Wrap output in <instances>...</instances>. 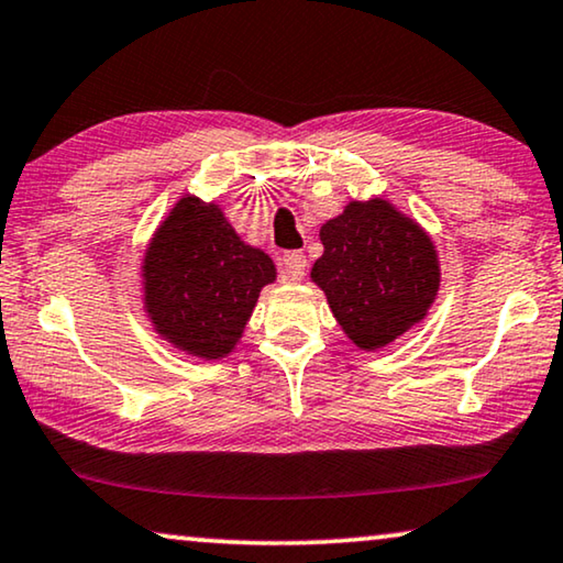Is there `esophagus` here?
Listing matches in <instances>:
<instances>
[{
    "instance_id": "1",
    "label": "esophagus",
    "mask_w": 563,
    "mask_h": 563,
    "mask_svg": "<svg viewBox=\"0 0 563 563\" xmlns=\"http://www.w3.org/2000/svg\"><path fill=\"white\" fill-rule=\"evenodd\" d=\"M306 255L303 252L292 250L283 255V278L285 280H300L306 275Z\"/></svg>"
}]
</instances>
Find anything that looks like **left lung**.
Segmentation results:
<instances>
[{
    "instance_id": "1",
    "label": "left lung",
    "mask_w": 563,
    "mask_h": 563,
    "mask_svg": "<svg viewBox=\"0 0 563 563\" xmlns=\"http://www.w3.org/2000/svg\"><path fill=\"white\" fill-rule=\"evenodd\" d=\"M321 244L311 278L362 350L390 344L433 303L439 290L433 244L387 201L350 203L342 217L321 227Z\"/></svg>"
}]
</instances>
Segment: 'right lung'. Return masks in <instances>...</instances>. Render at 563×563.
<instances>
[{
	"instance_id": "add662e5",
	"label": "right lung",
	"mask_w": 563,
	"mask_h": 563,
	"mask_svg": "<svg viewBox=\"0 0 563 563\" xmlns=\"http://www.w3.org/2000/svg\"><path fill=\"white\" fill-rule=\"evenodd\" d=\"M273 260L244 244L213 203L180 199L145 257V303L180 350L219 360L234 350Z\"/></svg>"
}]
</instances>
